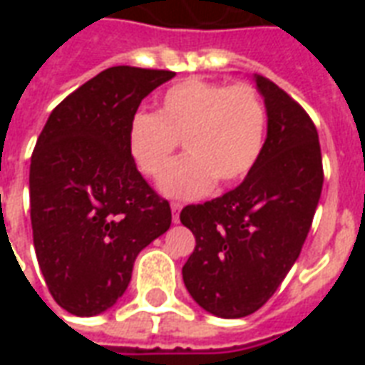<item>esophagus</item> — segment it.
Wrapping results in <instances>:
<instances>
[{
    "label": "esophagus",
    "mask_w": 365,
    "mask_h": 365,
    "mask_svg": "<svg viewBox=\"0 0 365 365\" xmlns=\"http://www.w3.org/2000/svg\"><path fill=\"white\" fill-rule=\"evenodd\" d=\"M172 213H174V217H172V221L174 222H180V211H182V205L180 203H172Z\"/></svg>",
    "instance_id": "34e87169"
}]
</instances>
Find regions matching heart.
I'll return each mask as SVG.
<instances>
[{
	"label": "heart",
	"mask_w": 365,
	"mask_h": 365,
	"mask_svg": "<svg viewBox=\"0 0 365 365\" xmlns=\"http://www.w3.org/2000/svg\"><path fill=\"white\" fill-rule=\"evenodd\" d=\"M264 135L266 109L252 86L190 78L162 93L156 113H136L127 148L144 175L158 178L182 140L185 156L160 178V191L193 199L215 182L229 187L245 180L260 158Z\"/></svg>",
	"instance_id": "1"
}]
</instances>
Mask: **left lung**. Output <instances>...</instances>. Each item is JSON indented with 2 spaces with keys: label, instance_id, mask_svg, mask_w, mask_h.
<instances>
[{
  "label": "left lung",
  "instance_id": "left-lung-1",
  "mask_svg": "<svg viewBox=\"0 0 365 365\" xmlns=\"http://www.w3.org/2000/svg\"><path fill=\"white\" fill-rule=\"evenodd\" d=\"M252 80L268 115L260 158L238 187L180 213L195 237L183 283L221 319L248 317L274 295L299 258L322 191L313 120L268 78Z\"/></svg>",
  "mask_w": 365,
  "mask_h": 365
}]
</instances>
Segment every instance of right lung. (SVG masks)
<instances>
[{
    "label": "right lung",
    "mask_w": 365,
    "mask_h": 365,
    "mask_svg": "<svg viewBox=\"0 0 365 365\" xmlns=\"http://www.w3.org/2000/svg\"><path fill=\"white\" fill-rule=\"evenodd\" d=\"M168 70L113 66L51 113L31 156L33 242L48 291L76 317L111 309L138 252L172 225L127 148L128 123Z\"/></svg>",
    "instance_id": "add662e5"
}]
</instances>
